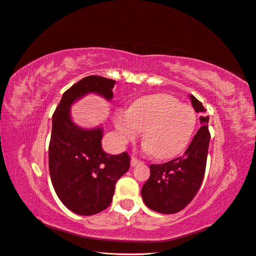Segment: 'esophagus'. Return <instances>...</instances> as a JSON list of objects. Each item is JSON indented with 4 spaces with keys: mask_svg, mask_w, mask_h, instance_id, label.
Returning <instances> with one entry per match:
<instances>
[{
    "mask_svg": "<svg viewBox=\"0 0 256 256\" xmlns=\"http://www.w3.org/2000/svg\"><path fill=\"white\" fill-rule=\"evenodd\" d=\"M142 164V162H140V160H138L137 158H130V166L132 167H135V166H137V164Z\"/></svg>",
    "mask_w": 256,
    "mask_h": 256,
    "instance_id": "obj_1",
    "label": "esophagus"
}]
</instances>
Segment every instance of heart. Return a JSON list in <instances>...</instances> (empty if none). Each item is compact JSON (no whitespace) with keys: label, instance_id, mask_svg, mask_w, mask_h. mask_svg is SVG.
Segmentation results:
<instances>
[{"label":"heart","instance_id":"1","mask_svg":"<svg viewBox=\"0 0 256 256\" xmlns=\"http://www.w3.org/2000/svg\"><path fill=\"white\" fill-rule=\"evenodd\" d=\"M114 126L123 144L144 132V149L155 158H174L185 150L196 126L194 107L166 94L148 96L137 100L128 114H118Z\"/></svg>","mask_w":256,"mask_h":256}]
</instances>
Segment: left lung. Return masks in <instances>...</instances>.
Masks as SVG:
<instances>
[{
    "instance_id": "8db88e82",
    "label": "left lung",
    "mask_w": 256,
    "mask_h": 256,
    "mask_svg": "<svg viewBox=\"0 0 256 256\" xmlns=\"http://www.w3.org/2000/svg\"><path fill=\"white\" fill-rule=\"evenodd\" d=\"M196 112H205L202 103L189 96ZM208 116H201V126L184 154L160 164H150V178L142 188L144 204L160 214H176L190 203L202 184L210 135Z\"/></svg>"
}]
</instances>
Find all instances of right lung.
<instances>
[{
	"mask_svg": "<svg viewBox=\"0 0 256 256\" xmlns=\"http://www.w3.org/2000/svg\"><path fill=\"white\" fill-rule=\"evenodd\" d=\"M116 80L84 78L66 92L52 117L48 169L54 190L62 204L80 216L110 206L117 180L130 168L126 152L108 155L102 149L103 126L83 128L73 122L71 106L89 94L110 101Z\"/></svg>",
	"mask_w": 256,
	"mask_h": 256,
	"instance_id": "obj_1",
	"label": "right lung"
}]
</instances>
